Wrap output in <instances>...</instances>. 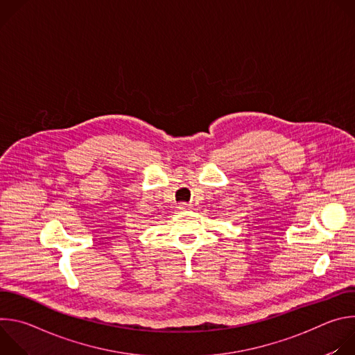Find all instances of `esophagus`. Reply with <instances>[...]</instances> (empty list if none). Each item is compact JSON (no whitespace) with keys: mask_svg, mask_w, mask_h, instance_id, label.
Segmentation results:
<instances>
[{"mask_svg":"<svg viewBox=\"0 0 355 355\" xmlns=\"http://www.w3.org/2000/svg\"><path fill=\"white\" fill-rule=\"evenodd\" d=\"M192 207L189 204H187V202H181V204L178 205V209L180 211H189Z\"/></svg>","mask_w":355,"mask_h":355,"instance_id":"esophagus-1","label":"esophagus"}]
</instances>
